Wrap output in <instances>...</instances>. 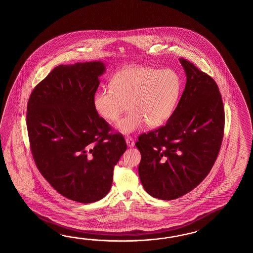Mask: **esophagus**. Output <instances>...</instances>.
<instances>
[{
	"label": "esophagus",
	"instance_id": "esophagus-1",
	"mask_svg": "<svg viewBox=\"0 0 253 253\" xmlns=\"http://www.w3.org/2000/svg\"><path fill=\"white\" fill-rule=\"evenodd\" d=\"M126 145H128L129 147H133L134 145V139L129 135L126 137Z\"/></svg>",
	"mask_w": 253,
	"mask_h": 253
}]
</instances>
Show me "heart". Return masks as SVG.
<instances>
[{
  "mask_svg": "<svg viewBox=\"0 0 253 253\" xmlns=\"http://www.w3.org/2000/svg\"><path fill=\"white\" fill-rule=\"evenodd\" d=\"M182 83L172 70L131 66L118 72L111 86L96 93L94 107L103 119L115 121L127 108L117 127L123 134L142 128L158 127L171 118L177 104Z\"/></svg>",
  "mask_w": 253,
  "mask_h": 253,
  "instance_id": "obj_1",
  "label": "heart"
}]
</instances>
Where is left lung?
I'll list each match as a JSON object with an SVG mask.
<instances>
[{
  "label": "left lung",
  "instance_id": "obj_1",
  "mask_svg": "<svg viewBox=\"0 0 253 253\" xmlns=\"http://www.w3.org/2000/svg\"><path fill=\"white\" fill-rule=\"evenodd\" d=\"M186 84L167 124L144 133L135 143L141 153L140 180L151 196L177 199L204 181L220 152L224 108L211 76L179 59Z\"/></svg>",
  "mask_w": 253,
  "mask_h": 253
}]
</instances>
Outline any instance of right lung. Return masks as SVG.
Wrapping results in <instances>:
<instances>
[{"label": "right lung", "mask_w": 253, "mask_h": 253, "mask_svg": "<svg viewBox=\"0 0 253 253\" xmlns=\"http://www.w3.org/2000/svg\"><path fill=\"white\" fill-rule=\"evenodd\" d=\"M105 70L101 61L59 65L28 101V135L36 167L58 193L82 204L108 194L114 167L126 150L123 135L111 133L94 107Z\"/></svg>", "instance_id": "obj_1"}]
</instances>
